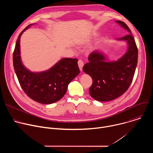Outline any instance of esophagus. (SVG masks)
<instances>
[{
    "instance_id": "34e87169",
    "label": "esophagus",
    "mask_w": 153,
    "mask_h": 153,
    "mask_svg": "<svg viewBox=\"0 0 153 153\" xmlns=\"http://www.w3.org/2000/svg\"><path fill=\"white\" fill-rule=\"evenodd\" d=\"M83 65H84V63H83V62L82 60H79L78 61V65H79V67L80 71L82 70V68H83Z\"/></svg>"
}]
</instances>
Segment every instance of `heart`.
Returning <instances> with one entry per match:
<instances>
[{
	"mask_svg": "<svg viewBox=\"0 0 153 153\" xmlns=\"http://www.w3.org/2000/svg\"><path fill=\"white\" fill-rule=\"evenodd\" d=\"M87 40H86V41H87Z\"/></svg>",
	"mask_w": 153,
	"mask_h": 153,
	"instance_id": "1",
	"label": "heart"
}]
</instances>
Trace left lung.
I'll return each mask as SVG.
<instances>
[{
    "instance_id": "8db88e82",
    "label": "left lung",
    "mask_w": 153,
    "mask_h": 153,
    "mask_svg": "<svg viewBox=\"0 0 153 153\" xmlns=\"http://www.w3.org/2000/svg\"><path fill=\"white\" fill-rule=\"evenodd\" d=\"M115 22L129 34L116 39L126 43V51L117 60L110 61L105 53L94 50L83 67V72L93 79L90 94L100 102L113 100L125 93L132 82L137 64L138 50L131 32L123 22Z\"/></svg>"
}]
</instances>
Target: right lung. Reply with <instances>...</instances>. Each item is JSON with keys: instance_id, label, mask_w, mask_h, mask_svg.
<instances>
[{"instance_id": "right-lung-1", "label": "right lung", "mask_w": 153, "mask_h": 153, "mask_svg": "<svg viewBox=\"0 0 153 153\" xmlns=\"http://www.w3.org/2000/svg\"><path fill=\"white\" fill-rule=\"evenodd\" d=\"M34 24L29 25L19 36L13 53L14 69L22 88L29 97L42 104H51L63 97L69 83L80 73L78 60L62 58L48 70L40 72L26 68L20 56V37Z\"/></svg>"}]
</instances>
